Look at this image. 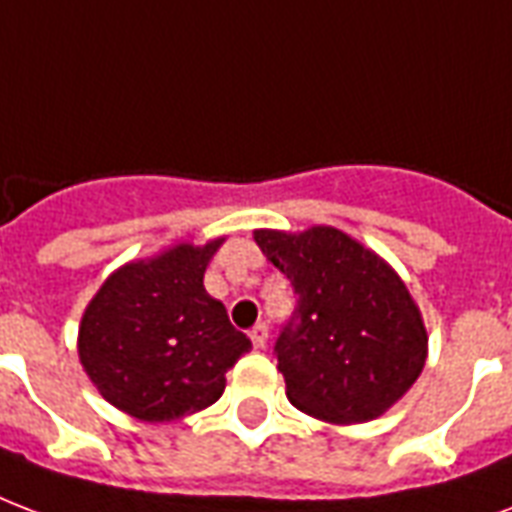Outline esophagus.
I'll return each mask as SVG.
<instances>
[{
  "label": "esophagus",
  "instance_id": "esophagus-1",
  "mask_svg": "<svg viewBox=\"0 0 512 512\" xmlns=\"http://www.w3.org/2000/svg\"><path fill=\"white\" fill-rule=\"evenodd\" d=\"M267 340H270V329H267V324H256L251 329V343L253 348H264L267 345Z\"/></svg>",
  "mask_w": 512,
  "mask_h": 512
}]
</instances>
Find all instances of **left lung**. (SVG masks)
<instances>
[{"mask_svg": "<svg viewBox=\"0 0 512 512\" xmlns=\"http://www.w3.org/2000/svg\"><path fill=\"white\" fill-rule=\"evenodd\" d=\"M253 240L299 297L275 345L288 402L343 426L397 405L424 370L429 334L394 267L334 226L256 229Z\"/></svg>", "mask_w": 512, "mask_h": 512, "instance_id": "1", "label": "left lung"}]
</instances>
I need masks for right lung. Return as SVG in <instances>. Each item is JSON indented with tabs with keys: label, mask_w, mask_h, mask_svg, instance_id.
Masks as SVG:
<instances>
[{
	"label": "right lung",
	"mask_w": 512,
	"mask_h": 512,
	"mask_svg": "<svg viewBox=\"0 0 512 512\" xmlns=\"http://www.w3.org/2000/svg\"><path fill=\"white\" fill-rule=\"evenodd\" d=\"M224 237L175 242L126 261L99 286L78 329V356L96 391L126 416L167 424L221 399L251 340L205 291V270Z\"/></svg>",
	"instance_id": "1"
}]
</instances>
